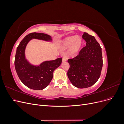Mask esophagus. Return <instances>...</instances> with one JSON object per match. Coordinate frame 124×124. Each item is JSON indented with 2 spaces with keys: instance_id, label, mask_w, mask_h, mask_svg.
<instances>
[{
  "instance_id": "obj_1",
  "label": "esophagus",
  "mask_w": 124,
  "mask_h": 124,
  "mask_svg": "<svg viewBox=\"0 0 124 124\" xmlns=\"http://www.w3.org/2000/svg\"><path fill=\"white\" fill-rule=\"evenodd\" d=\"M67 57H66V56H63V58H62V62H66L67 61Z\"/></svg>"
}]
</instances>
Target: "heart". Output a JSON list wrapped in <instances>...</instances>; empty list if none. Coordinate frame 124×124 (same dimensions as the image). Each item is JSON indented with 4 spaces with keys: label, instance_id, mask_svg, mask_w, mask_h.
Segmentation results:
<instances>
[{
    "label": "heart",
    "instance_id": "1",
    "mask_svg": "<svg viewBox=\"0 0 124 124\" xmlns=\"http://www.w3.org/2000/svg\"><path fill=\"white\" fill-rule=\"evenodd\" d=\"M62 47H69V54L71 55H76L82 49L83 46V40L80 36H69L62 40L61 42Z\"/></svg>",
    "mask_w": 124,
    "mask_h": 124
}]
</instances>
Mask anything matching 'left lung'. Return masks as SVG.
Masks as SVG:
<instances>
[{"mask_svg": "<svg viewBox=\"0 0 124 124\" xmlns=\"http://www.w3.org/2000/svg\"><path fill=\"white\" fill-rule=\"evenodd\" d=\"M82 38L86 46L76 57L68 60L70 68L67 72L71 83L79 88L91 87L96 83L103 66L101 47L95 37L84 32Z\"/></svg>", "mask_w": 124, "mask_h": 124, "instance_id": "1", "label": "left lung"}]
</instances>
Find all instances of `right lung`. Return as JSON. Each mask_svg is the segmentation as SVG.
<instances>
[{"label":"right lung","instance_id":"right-lung-1","mask_svg":"<svg viewBox=\"0 0 124 124\" xmlns=\"http://www.w3.org/2000/svg\"><path fill=\"white\" fill-rule=\"evenodd\" d=\"M32 39L51 41V37L43 33L32 32L26 36L17 47L14 65L18 78L25 86L34 90H42L48 85L53 77L54 71L61 65L62 58L45 61L39 66L30 63L25 58L26 46Z\"/></svg>","mask_w":124,"mask_h":124}]
</instances>
